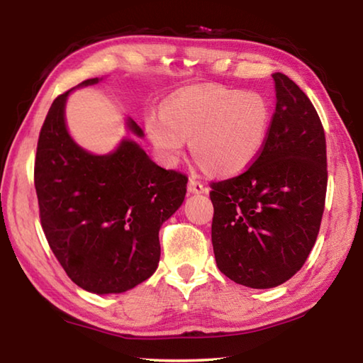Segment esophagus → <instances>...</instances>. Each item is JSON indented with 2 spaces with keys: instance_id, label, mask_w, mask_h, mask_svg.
<instances>
[{
  "instance_id": "34e87169",
  "label": "esophagus",
  "mask_w": 363,
  "mask_h": 363,
  "mask_svg": "<svg viewBox=\"0 0 363 363\" xmlns=\"http://www.w3.org/2000/svg\"><path fill=\"white\" fill-rule=\"evenodd\" d=\"M187 189H189L190 194H203V192H206L205 184L200 182V181H196V179H190Z\"/></svg>"
}]
</instances>
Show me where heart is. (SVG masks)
<instances>
[{
	"label": "heart",
	"instance_id": "obj_1",
	"mask_svg": "<svg viewBox=\"0 0 363 363\" xmlns=\"http://www.w3.org/2000/svg\"><path fill=\"white\" fill-rule=\"evenodd\" d=\"M272 107L257 91L192 86L149 116L147 131L163 160L176 163L186 143L208 173L233 176L247 169L267 143Z\"/></svg>",
	"mask_w": 363,
	"mask_h": 363
}]
</instances>
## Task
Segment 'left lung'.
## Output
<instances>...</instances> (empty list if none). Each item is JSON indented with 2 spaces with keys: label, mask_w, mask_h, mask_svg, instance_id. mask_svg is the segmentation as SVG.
Here are the masks:
<instances>
[{
  "label": "left lung",
  "mask_w": 363,
  "mask_h": 363,
  "mask_svg": "<svg viewBox=\"0 0 363 363\" xmlns=\"http://www.w3.org/2000/svg\"><path fill=\"white\" fill-rule=\"evenodd\" d=\"M277 104L267 143L243 173L211 182L214 257L225 277L272 288L303 267L317 240L327 195L322 121L299 86L274 73Z\"/></svg>",
  "instance_id": "8db88e82"
}]
</instances>
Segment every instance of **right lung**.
<instances>
[{
	"instance_id": "add662e5",
	"label": "right lung",
	"mask_w": 363,
	"mask_h": 363,
	"mask_svg": "<svg viewBox=\"0 0 363 363\" xmlns=\"http://www.w3.org/2000/svg\"><path fill=\"white\" fill-rule=\"evenodd\" d=\"M70 91L54 99L36 145L41 227L73 284L97 294L123 293L157 270L160 227L182 205L189 177L158 167L133 140L110 155L78 147L64 120ZM128 125L143 136L133 120Z\"/></svg>"
}]
</instances>
